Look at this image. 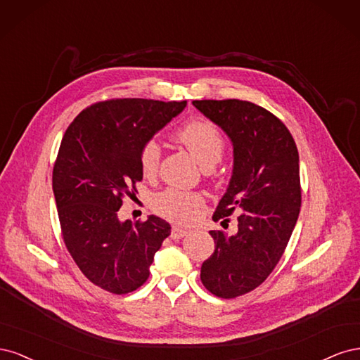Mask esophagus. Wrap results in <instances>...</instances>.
<instances>
[{
    "instance_id": "esophagus-1",
    "label": "esophagus",
    "mask_w": 360,
    "mask_h": 360,
    "mask_svg": "<svg viewBox=\"0 0 360 360\" xmlns=\"http://www.w3.org/2000/svg\"><path fill=\"white\" fill-rule=\"evenodd\" d=\"M186 234H188V230H184V228H181V226H172L171 238H174V240H179V238L184 237Z\"/></svg>"
}]
</instances>
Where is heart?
Instances as JSON below:
<instances>
[{"instance_id":"obj_1","label":"heart","mask_w":360,"mask_h":360,"mask_svg":"<svg viewBox=\"0 0 360 360\" xmlns=\"http://www.w3.org/2000/svg\"><path fill=\"white\" fill-rule=\"evenodd\" d=\"M176 139L186 147L202 168H212L224 155V135L210 120L198 117L184 123L177 132ZM160 146L156 139H148L141 146L139 165L146 177H153L159 169ZM153 210L179 224H189L198 217L205 201L200 192L167 188L158 192L153 201Z\"/></svg>"}]
</instances>
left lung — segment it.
I'll use <instances>...</instances> for the list:
<instances>
[{
	"label": "left lung",
	"mask_w": 360,
	"mask_h": 360,
	"mask_svg": "<svg viewBox=\"0 0 360 360\" xmlns=\"http://www.w3.org/2000/svg\"><path fill=\"white\" fill-rule=\"evenodd\" d=\"M221 126L234 147V168L213 221L237 216V233L210 231L214 252L201 266L212 294L234 299L255 290L274 271L297 222L302 188L299 153L287 126L248 101H193Z\"/></svg>",
	"instance_id": "8db88e82"
}]
</instances>
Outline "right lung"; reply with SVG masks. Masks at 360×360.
Wrapping results in <instances>:
<instances>
[{"instance_id": "obj_1", "label": "right lung", "mask_w": 360, "mask_h": 360, "mask_svg": "<svg viewBox=\"0 0 360 360\" xmlns=\"http://www.w3.org/2000/svg\"><path fill=\"white\" fill-rule=\"evenodd\" d=\"M186 101L110 99L76 117L53 163L61 236L84 276L112 294H127L148 279L153 257L171 234L158 216L120 222L118 210L143 180L139 150Z\"/></svg>"}]
</instances>
